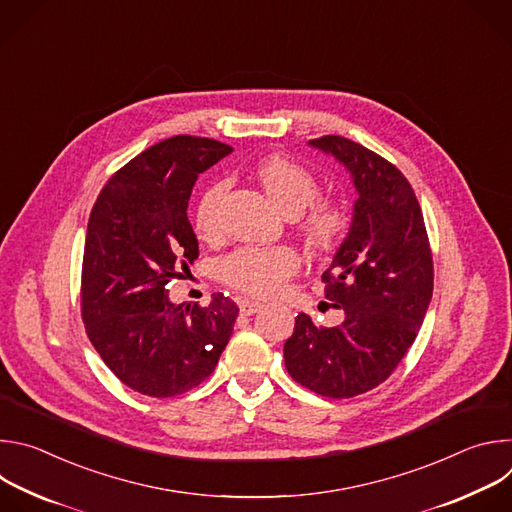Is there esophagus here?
<instances>
[{
	"label": "esophagus",
	"mask_w": 512,
	"mask_h": 512,
	"mask_svg": "<svg viewBox=\"0 0 512 512\" xmlns=\"http://www.w3.org/2000/svg\"><path fill=\"white\" fill-rule=\"evenodd\" d=\"M237 304H239L241 314H245V316H251V314H255V312H259V310L263 308V304L253 302V300H247V298H239Z\"/></svg>",
	"instance_id": "esophagus-1"
}]
</instances>
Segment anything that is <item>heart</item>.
Wrapping results in <instances>:
<instances>
[{
  "instance_id": "obj_1",
  "label": "heart",
  "mask_w": 512,
  "mask_h": 512,
  "mask_svg": "<svg viewBox=\"0 0 512 512\" xmlns=\"http://www.w3.org/2000/svg\"><path fill=\"white\" fill-rule=\"evenodd\" d=\"M267 196L287 214L298 216L308 239L318 249H328L342 231V214L330 204L316 200L320 184L316 176L283 156H269L255 168ZM227 194V182H212L202 190L194 208V231L202 241H214L221 235V204ZM300 255L287 247H241L218 263V277L247 296L269 298L279 294L287 279L298 273Z\"/></svg>"
}]
</instances>
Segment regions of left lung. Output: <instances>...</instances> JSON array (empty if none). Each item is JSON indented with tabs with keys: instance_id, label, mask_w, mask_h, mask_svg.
I'll use <instances>...</instances> for the list:
<instances>
[{
	"instance_id": "left-lung-1",
	"label": "left lung",
	"mask_w": 512,
	"mask_h": 512,
	"mask_svg": "<svg viewBox=\"0 0 512 512\" xmlns=\"http://www.w3.org/2000/svg\"><path fill=\"white\" fill-rule=\"evenodd\" d=\"M308 145L340 162L356 190L350 229L322 275L344 320L326 328L298 314L283 358L300 385L348 399L387 381L413 344L433 294L431 249L415 192L393 164L340 135Z\"/></svg>"
}]
</instances>
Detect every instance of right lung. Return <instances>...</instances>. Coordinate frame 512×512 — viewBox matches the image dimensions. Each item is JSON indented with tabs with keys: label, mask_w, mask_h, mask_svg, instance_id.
Masks as SVG:
<instances>
[{
	"label": "right lung",
	"mask_w": 512,
	"mask_h": 512,
	"mask_svg": "<svg viewBox=\"0 0 512 512\" xmlns=\"http://www.w3.org/2000/svg\"><path fill=\"white\" fill-rule=\"evenodd\" d=\"M233 152L192 135L141 152L101 190L87 225L81 306L87 336L113 375L148 397L200 385L229 344L239 308L214 294L174 304L168 281L198 257L188 200L198 174Z\"/></svg>",
	"instance_id": "obj_1"
}]
</instances>
